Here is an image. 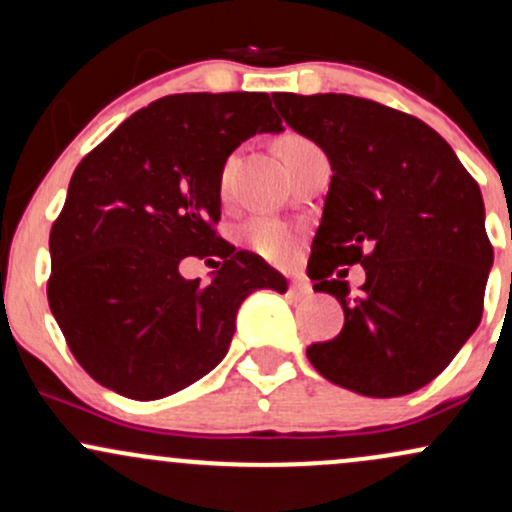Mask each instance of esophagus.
Returning a JSON list of instances; mask_svg holds the SVG:
<instances>
[{"label": "esophagus", "instance_id": "1", "mask_svg": "<svg viewBox=\"0 0 512 512\" xmlns=\"http://www.w3.org/2000/svg\"><path fill=\"white\" fill-rule=\"evenodd\" d=\"M289 293H291V296H296V298H308L310 293H313V289H310L308 281L298 279V281H291V284H289Z\"/></svg>", "mask_w": 512, "mask_h": 512}]
</instances>
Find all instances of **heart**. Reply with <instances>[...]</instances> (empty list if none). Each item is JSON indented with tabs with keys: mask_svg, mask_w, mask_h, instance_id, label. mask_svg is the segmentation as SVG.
I'll list each match as a JSON object with an SVG mask.
<instances>
[{
	"mask_svg": "<svg viewBox=\"0 0 512 512\" xmlns=\"http://www.w3.org/2000/svg\"><path fill=\"white\" fill-rule=\"evenodd\" d=\"M313 142L305 137H298V134H291L281 142V154H284V161H291L293 156L303 154V151L313 149ZM233 170H236V156L226 158L223 163L221 175H219V187L221 195H228L233 180ZM245 243L252 252L264 257L267 262L284 264L289 262L296 252L298 245V228L291 226V223L272 219V216H260V219H252L243 231Z\"/></svg>",
	"mask_w": 512,
	"mask_h": 512,
	"instance_id": "b5f03b06",
	"label": "heart"
}]
</instances>
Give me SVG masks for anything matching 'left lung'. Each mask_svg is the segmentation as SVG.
Returning a JSON list of instances; mask_svg holds the SVG:
<instances>
[{"mask_svg": "<svg viewBox=\"0 0 512 512\" xmlns=\"http://www.w3.org/2000/svg\"><path fill=\"white\" fill-rule=\"evenodd\" d=\"M286 125L332 166L308 272L344 327L308 346L317 373L366 397L431 383L477 330L493 262L479 185L419 117L349 93H274ZM367 284L351 297L344 266Z\"/></svg>", "mask_w": 512, "mask_h": 512, "instance_id": "obj_1", "label": "left lung"}]
</instances>
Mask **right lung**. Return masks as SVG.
Listing matches in <instances>:
<instances>
[{"mask_svg": "<svg viewBox=\"0 0 512 512\" xmlns=\"http://www.w3.org/2000/svg\"><path fill=\"white\" fill-rule=\"evenodd\" d=\"M279 129L267 93H173L81 158L50 228L48 301L96 383L139 402L185 390L226 356L252 291H286L216 231L226 158ZM185 256H219L220 274L204 287L182 280Z\"/></svg>", "mask_w": 512, "mask_h": 512, "instance_id": "add662e5", "label": "right lung"}]
</instances>
